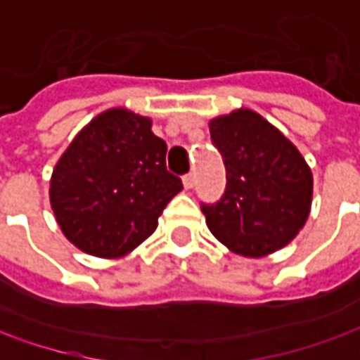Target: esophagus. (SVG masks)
I'll return each mask as SVG.
<instances>
[{
	"label": "esophagus",
	"instance_id": "1",
	"mask_svg": "<svg viewBox=\"0 0 360 360\" xmlns=\"http://www.w3.org/2000/svg\"><path fill=\"white\" fill-rule=\"evenodd\" d=\"M193 183H195L193 173H187V175H183V185H185V189H191V187H193Z\"/></svg>",
	"mask_w": 360,
	"mask_h": 360
}]
</instances>
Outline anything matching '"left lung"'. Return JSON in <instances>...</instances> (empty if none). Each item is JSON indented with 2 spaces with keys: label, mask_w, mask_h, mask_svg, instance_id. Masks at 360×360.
Masks as SVG:
<instances>
[{
  "label": "left lung",
  "mask_w": 360,
  "mask_h": 360,
  "mask_svg": "<svg viewBox=\"0 0 360 360\" xmlns=\"http://www.w3.org/2000/svg\"><path fill=\"white\" fill-rule=\"evenodd\" d=\"M226 165V191L201 203L211 233L231 252L259 258L290 243L304 226L312 173L298 149L254 110L210 122Z\"/></svg>",
  "instance_id": "8db88e82"
}]
</instances>
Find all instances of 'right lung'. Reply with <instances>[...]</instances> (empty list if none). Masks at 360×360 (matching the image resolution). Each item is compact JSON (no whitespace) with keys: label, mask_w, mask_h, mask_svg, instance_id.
<instances>
[{"label":"right lung","mask_w":360,"mask_h":360,"mask_svg":"<svg viewBox=\"0 0 360 360\" xmlns=\"http://www.w3.org/2000/svg\"><path fill=\"white\" fill-rule=\"evenodd\" d=\"M167 145L150 120L110 108L90 120L56 165L50 201L64 236L98 258H120L157 229L183 189L167 171Z\"/></svg>","instance_id":"obj_1"}]
</instances>
